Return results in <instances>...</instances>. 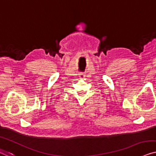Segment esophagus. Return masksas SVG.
<instances>
[{"instance_id":"34e87169","label":"esophagus","mask_w":156,"mask_h":156,"mask_svg":"<svg viewBox=\"0 0 156 156\" xmlns=\"http://www.w3.org/2000/svg\"><path fill=\"white\" fill-rule=\"evenodd\" d=\"M78 76H79V78H80V79H83L85 77V73H80Z\"/></svg>"}]
</instances>
